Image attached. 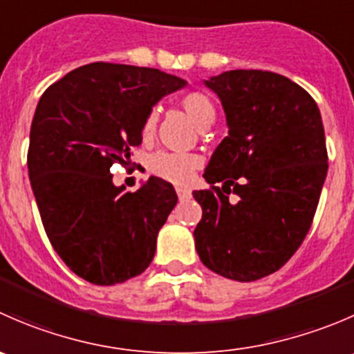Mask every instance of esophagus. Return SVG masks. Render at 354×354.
I'll list each match as a JSON object with an SVG mask.
<instances>
[{
  "label": "esophagus",
  "mask_w": 354,
  "mask_h": 354,
  "mask_svg": "<svg viewBox=\"0 0 354 354\" xmlns=\"http://www.w3.org/2000/svg\"><path fill=\"white\" fill-rule=\"evenodd\" d=\"M176 194L180 200L190 198V190H187V188H183V187H176Z\"/></svg>",
  "instance_id": "34e87169"
}]
</instances>
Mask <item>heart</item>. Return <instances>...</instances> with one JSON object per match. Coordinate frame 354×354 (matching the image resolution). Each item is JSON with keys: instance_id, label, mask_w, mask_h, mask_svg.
Masks as SVG:
<instances>
[{"instance_id": "obj_1", "label": "heart", "mask_w": 354, "mask_h": 354, "mask_svg": "<svg viewBox=\"0 0 354 354\" xmlns=\"http://www.w3.org/2000/svg\"><path fill=\"white\" fill-rule=\"evenodd\" d=\"M181 108L188 114L192 121L197 124L198 128L209 127L214 120H216V106H214L212 99L203 92L194 91L188 92L181 97ZM157 123L156 111L149 113L145 118L144 131L145 137L154 133ZM200 164L198 157L194 154H180V152H167L159 151L149 159V169L152 174L162 178V180L171 181V183H187L192 178L194 171L197 169Z\"/></svg>"}]
</instances>
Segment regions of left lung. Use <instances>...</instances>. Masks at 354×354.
I'll use <instances>...</instances> for the list:
<instances>
[{
	"instance_id": "obj_1",
	"label": "left lung",
	"mask_w": 354,
	"mask_h": 354,
	"mask_svg": "<svg viewBox=\"0 0 354 354\" xmlns=\"http://www.w3.org/2000/svg\"><path fill=\"white\" fill-rule=\"evenodd\" d=\"M205 85L230 131L203 173L210 187L194 192L195 248L210 270L250 283L279 270L312 226L329 167L322 116L305 88L272 71H224Z\"/></svg>"
}]
</instances>
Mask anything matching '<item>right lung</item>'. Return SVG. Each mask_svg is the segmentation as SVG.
I'll return each instance as SVG.
<instances>
[{"label": "right lung", "mask_w": 354, "mask_h": 354, "mask_svg": "<svg viewBox=\"0 0 354 354\" xmlns=\"http://www.w3.org/2000/svg\"><path fill=\"white\" fill-rule=\"evenodd\" d=\"M185 85L156 68L99 62L66 73L39 99L28 178L53 248L82 279L113 286L151 266L176 192L156 176L124 192L111 167L142 144L152 106Z\"/></svg>", "instance_id": "1"}]
</instances>
